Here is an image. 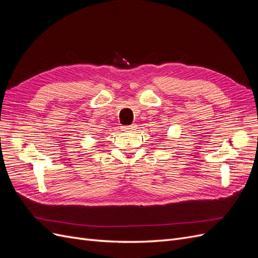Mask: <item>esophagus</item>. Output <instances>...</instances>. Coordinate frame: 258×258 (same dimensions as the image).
I'll list each match as a JSON object with an SVG mask.
<instances>
[{
  "label": "esophagus",
  "instance_id": "1",
  "mask_svg": "<svg viewBox=\"0 0 258 258\" xmlns=\"http://www.w3.org/2000/svg\"><path fill=\"white\" fill-rule=\"evenodd\" d=\"M136 128H137V126L135 123H132V124H129V126H122V131H126V132H132V131H135L136 130Z\"/></svg>",
  "mask_w": 258,
  "mask_h": 258
}]
</instances>
